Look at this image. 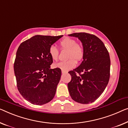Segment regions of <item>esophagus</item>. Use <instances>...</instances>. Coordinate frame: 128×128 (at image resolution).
<instances>
[{
	"mask_svg": "<svg viewBox=\"0 0 128 128\" xmlns=\"http://www.w3.org/2000/svg\"><path fill=\"white\" fill-rule=\"evenodd\" d=\"M62 74H66V71H64V70H62Z\"/></svg>",
	"mask_w": 128,
	"mask_h": 128,
	"instance_id": "esophagus-1",
	"label": "esophagus"
}]
</instances>
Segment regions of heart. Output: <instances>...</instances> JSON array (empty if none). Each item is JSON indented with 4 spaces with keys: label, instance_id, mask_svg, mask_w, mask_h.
<instances>
[{
    "label": "heart",
    "instance_id": "b5f03b06",
    "mask_svg": "<svg viewBox=\"0 0 128 128\" xmlns=\"http://www.w3.org/2000/svg\"><path fill=\"white\" fill-rule=\"evenodd\" d=\"M59 46L62 50H68L66 58L69 60L62 61L54 64L56 68H60L64 71H67L76 66V62H79L84 56V49L82 46L77 43L75 40L66 37L59 42ZM49 53L53 60L58 58L59 50L54 45H51L49 49Z\"/></svg>",
    "mask_w": 128,
    "mask_h": 128
}]
</instances>
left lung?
Wrapping results in <instances>:
<instances>
[{
  "label": "left lung",
  "mask_w": 128,
  "mask_h": 128,
  "mask_svg": "<svg viewBox=\"0 0 128 128\" xmlns=\"http://www.w3.org/2000/svg\"><path fill=\"white\" fill-rule=\"evenodd\" d=\"M69 36L80 40L84 56L80 65L68 72L71 76L68 91L74 100L88 104L98 99L108 85L110 70L109 53L104 42L94 34L75 33Z\"/></svg>",
  "instance_id": "1"
}]
</instances>
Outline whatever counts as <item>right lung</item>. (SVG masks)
<instances>
[{
  "instance_id": "right-lung-1",
  "label": "right lung",
  "mask_w": 128,
  "mask_h": 128,
  "mask_svg": "<svg viewBox=\"0 0 128 128\" xmlns=\"http://www.w3.org/2000/svg\"><path fill=\"white\" fill-rule=\"evenodd\" d=\"M63 36L37 35L20 44L14 64L17 88L33 104L42 105L54 98L62 70L50 69L53 59L49 49Z\"/></svg>"
}]
</instances>
